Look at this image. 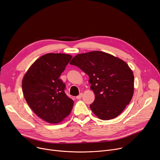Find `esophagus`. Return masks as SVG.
I'll return each mask as SVG.
<instances>
[{"instance_id":"1","label":"esophagus","mask_w":160,"mask_h":160,"mask_svg":"<svg viewBox=\"0 0 160 160\" xmlns=\"http://www.w3.org/2000/svg\"><path fill=\"white\" fill-rule=\"evenodd\" d=\"M82 97V93H80V94L78 96V97H76V98H77V99H80Z\"/></svg>"}]
</instances>
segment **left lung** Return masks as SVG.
I'll return each instance as SVG.
<instances>
[{
	"label": "left lung",
	"instance_id": "left-lung-1",
	"mask_svg": "<svg viewBox=\"0 0 160 160\" xmlns=\"http://www.w3.org/2000/svg\"><path fill=\"white\" fill-rule=\"evenodd\" d=\"M70 64L88 75L95 95L90 108L99 119L116 118L129 104L134 92V75L122 60L101 51H92L76 55Z\"/></svg>",
	"mask_w": 160,
	"mask_h": 160
}]
</instances>
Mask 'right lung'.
Returning a JSON list of instances; mask_svg holds the SVG:
<instances>
[{
    "instance_id": "right-lung-1",
    "label": "right lung",
    "mask_w": 160,
    "mask_h": 160,
    "mask_svg": "<svg viewBox=\"0 0 160 160\" xmlns=\"http://www.w3.org/2000/svg\"><path fill=\"white\" fill-rule=\"evenodd\" d=\"M72 56L48 53L38 58L22 80L24 98L31 109L50 123H58L71 112L73 101L66 94L59 78Z\"/></svg>"
}]
</instances>
